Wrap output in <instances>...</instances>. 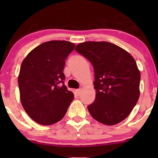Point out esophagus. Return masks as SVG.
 Returning <instances> with one entry per match:
<instances>
[{
    "mask_svg": "<svg viewBox=\"0 0 158 158\" xmlns=\"http://www.w3.org/2000/svg\"><path fill=\"white\" fill-rule=\"evenodd\" d=\"M81 92H82V89H76V92L78 95H79L81 94Z\"/></svg>",
    "mask_w": 158,
    "mask_h": 158,
    "instance_id": "esophagus-1",
    "label": "esophagus"
}]
</instances>
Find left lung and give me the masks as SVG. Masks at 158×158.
Instances as JSON below:
<instances>
[{
	"label": "left lung",
	"mask_w": 158,
	"mask_h": 158,
	"mask_svg": "<svg viewBox=\"0 0 158 158\" xmlns=\"http://www.w3.org/2000/svg\"><path fill=\"white\" fill-rule=\"evenodd\" d=\"M92 63L95 73V99L88 106L94 119L106 125L122 122L140 96L141 73L129 52L109 42L87 41L76 47Z\"/></svg>",
	"instance_id": "left-lung-1"
}]
</instances>
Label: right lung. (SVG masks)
Instances as JSON below:
<instances>
[{
	"instance_id": "right-lung-1",
	"label": "right lung",
	"mask_w": 158,
	"mask_h": 158,
	"mask_svg": "<svg viewBox=\"0 0 158 158\" xmlns=\"http://www.w3.org/2000/svg\"><path fill=\"white\" fill-rule=\"evenodd\" d=\"M66 40H51L36 47L22 62L18 76L21 104L38 124L61 120L74 98L64 85L66 59L75 48Z\"/></svg>"
}]
</instances>
